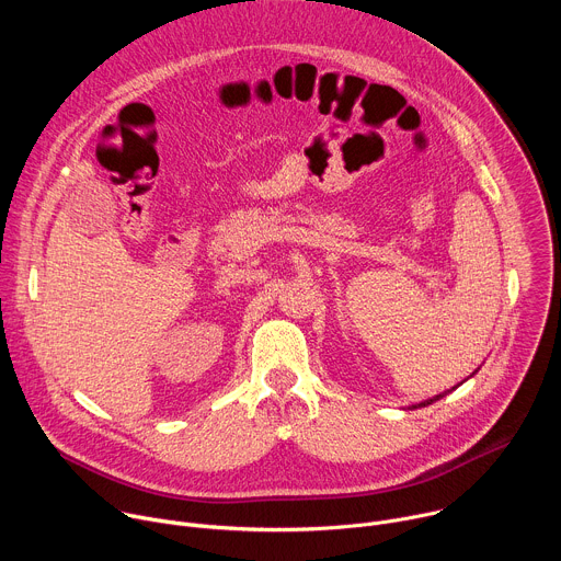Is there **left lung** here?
<instances>
[{
	"label": "left lung",
	"mask_w": 561,
	"mask_h": 561,
	"mask_svg": "<svg viewBox=\"0 0 561 561\" xmlns=\"http://www.w3.org/2000/svg\"><path fill=\"white\" fill-rule=\"evenodd\" d=\"M474 373H477V370H474ZM474 373H472V375H474ZM457 386H459V383H457ZM457 386H453V388H450V390H455V388H457ZM450 390H446V392H442V394H435V397H431V399H426V402H422V404H415V407H413V409H424V407H428V404H433V402H437V399H442V397H444V394H448V392H450Z\"/></svg>",
	"instance_id": "8db88e82"
}]
</instances>
